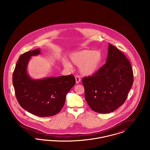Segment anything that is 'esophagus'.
<instances>
[{"label":"esophagus","mask_w":150,"mask_h":150,"mask_svg":"<svg viewBox=\"0 0 150 150\" xmlns=\"http://www.w3.org/2000/svg\"><path fill=\"white\" fill-rule=\"evenodd\" d=\"M75 80H76V83H79L81 79H80V77L78 76V75H76L75 76Z\"/></svg>","instance_id":"obj_1"}]
</instances>
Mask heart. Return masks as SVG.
Listing matches in <instances>:
<instances>
[{"label": "heart", "instance_id": "1", "mask_svg": "<svg viewBox=\"0 0 150 150\" xmlns=\"http://www.w3.org/2000/svg\"><path fill=\"white\" fill-rule=\"evenodd\" d=\"M70 61L75 65L79 66V70L84 76H91L95 74L100 67L102 60V54L100 50H83L72 53ZM66 69H71L72 65L67 61L63 62Z\"/></svg>", "mask_w": 150, "mask_h": 150}]
</instances>
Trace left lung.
Instances as JSON below:
<instances>
[{
	"label": "left lung",
	"instance_id": "left-lung-1",
	"mask_svg": "<svg viewBox=\"0 0 150 150\" xmlns=\"http://www.w3.org/2000/svg\"><path fill=\"white\" fill-rule=\"evenodd\" d=\"M133 80L128 59L109 44L106 63L92 76L82 79L86 101L95 112H111L125 102Z\"/></svg>",
	"mask_w": 150,
	"mask_h": 150
}]
</instances>
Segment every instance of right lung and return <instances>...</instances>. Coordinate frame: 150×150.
<instances>
[{"mask_svg": "<svg viewBox=\"0 0 150 150\" xmlns=\"http://www.w3.org/2000/svg\"><path fill=\"white\" fill-rule=\"evenodd\" d=\"M38 48L23 53L13 73V84L18 103L30 113L40 117L56 115L64 106L66 96L75 84L73 75L33 80L27 74L30 57L38 55Z\"/></svg>", "mask_w": 150, "mask_h": 150, "instance_id": "1", "label": "right lung"}]
</instances>
